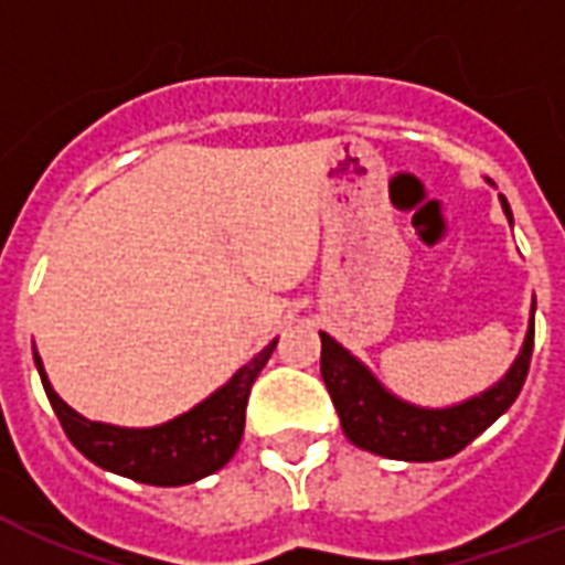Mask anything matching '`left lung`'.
I'll return each instance as SVG.
<instances>
[{"label":"left lung","mask_w":565,"mask_h":565,"mask_svg":"<svg viewBox=\"0 0 565 565\" xmlns=\"http://www.w3.org/2000/svg\"><path fill=\"white\" fill-rule=\"evenodd\" d=\"M501 207L513 222L504 195H501ZM319 337H322V358H319L322 381H326L331 402L340 413L345 437L363 451L390 457V460L430 463V460H446V457L463 451L478 434H483L510 404L516 402L527 370H531L534 319L527 328L522 352L499 384H492L490 390H483L469 402L455 404V407H437V411L395 398L352 352H345L343 345L331 340L326 331Z\"/></svg>","instance_id":"obj_1"}]
</instances>
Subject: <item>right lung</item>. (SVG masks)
<instances>
[{
    "label": "right lung",
    "instance_id": "right-lung-1",
    "mask_svg": "<svg viewBox=\"0 0 565 565\" xmlns=\"http://www.w3.org/2000/svg\"><path fill=\"white\" fill-rule=\"evenodd\" d=\"M275 343L278 340L255 354L211 398H204L193 411L181 413L154 428H117L105 422L84 419L52 390L38 354H34V363H38L40 381L61 428L87 460L131 481L152 483V487H181V483L207 478L234 457L243 428H246L248 393H252L257 372L273 358Z\"/></svg>",
    "mask_w": 565,
    "mask_h": 565
}]
</instances>
